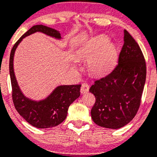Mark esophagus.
Wrapping results in <instances>:
<instances>
[{
  "label": "esophagus",
  "mask_w": 157,
  "mask_h": 157,
  "mask_svg": "<svg viewBox=\"0 0 157 157\" xmlns=\"http://www.w3.org/2000/svg\"><path fill=\"white\" fill-rule=\"evenodd\" d=\"M89 84L86 83H83V84H82L81 88H80V92H81V94H86V93H87L88 91H89Z\"/></svg>",
  "instance_id": "esophagus-1"
}]
</instances>
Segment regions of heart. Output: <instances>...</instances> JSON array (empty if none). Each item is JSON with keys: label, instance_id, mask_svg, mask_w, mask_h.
I'll list each match as a JSON object with an SVG mask.
<instances>
[{"label": "heart", "instance_id": "obj_1", "mask_svg": "<svg viewBox=\"0 0 157 157\" xmlns=\"http://www.w3.org/2000/svg\"><path fill=\"white\" fill-rule=\"evenodd\" d=\"M105 35H97L86 40L79 49L83 58H90L89 69L95 75H104L110 72L117 64L118 51L115 44L108 43Z\"/></svg>", "mask_w": 157, "mask_h": 157}]
</instances>
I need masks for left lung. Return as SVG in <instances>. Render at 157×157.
<instances>
[{
  "label": "left lung",
  "instance_id": "1",
  "mask_svg": "<svg viewBox=\"0 0 157 157\" xmlns=\"http://www.w3.org/2000/svg\"><path fill=\"white\" fill-rule=\"evenodd\" d=\"M147 76L145 58L134 38L124 30V43L118 63L105 77L95 80L89 91L96 97L93 121L100 127L119 129L136 116Z\"/></svg>",
  "mask_w": 157,
  "mask_h": 157
}]
</instances>
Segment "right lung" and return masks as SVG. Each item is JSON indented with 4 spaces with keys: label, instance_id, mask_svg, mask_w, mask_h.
Instances as JSON below:
<instances>
[{
    "label": "right lung",
    "instance_id": "obj_1",
    "mask_svg": "<svg viewBox=\"0 0 157 157\" xmlns=\"http://www.w3.org/2000/svg\"><path fill=\"white\" fill-rule=\"evenodd\" d=\"M38 31L54 37L60 38L59 30L44 25H35L29 29L15 43L10 51L9 62L12 100L17 111L30 125L36 128H51L59 125L66 119L70 105L80 97L81 85H64L58 86L48 98L40 102L32 101L23 95L13 73V55L17 47L23 38Z\"/></svg>",
    "mask_w": 157,
    "mask_h": 157
}]
</instances>
